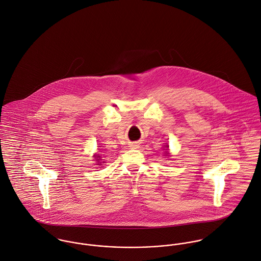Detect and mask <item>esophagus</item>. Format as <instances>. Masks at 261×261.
Here are the masks:
<instances>
[{"label":"esophagus","mask_w":261,"mask_h":261,"mask_svg":"<svg viewBox=\"0 0 261 261\" xmlns=\"http://www.w3.org/2000/svg\"><path fill=\"white\" fill-rule=\"evenodd\" d=\"M130 147H131V148L136 149V148H138V147H139V145L137 144V143H132V144L130 145Z\"/></svg>","instance_id":"1"}]
</instances>
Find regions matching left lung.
<instances>
[{
	"label": "left lung",
	"mask_w": 261,
	"mask_h": 261,
	"mask_svg": "<svg viewBox=\"0 0 261 261\" xmlns=\"http://www.w3.org/2000/svg\"><path fill=\"white\" fill-rule=\"evenodd\" d=\"M166 148H168V146L166 145ZM166 154H167V149H166Z\"/></svg>",
	"instance_id": "1"
}]
</instances>
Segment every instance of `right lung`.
I'll list each match as a JSON object with an SVG mask.
<instances>
[{"instance_id": "add662e5", "label": "right lung", "mask_w": 261, "mask_h": 261, "mask_svg": "<svg viewBox=\"0 0 261 261\" xmlns=\"http://www.w3.org/2000/svg\"><path fill=\"white\" fill-rule=\"evenodd\" d=\"M94 156H96V158H97V161H99L100 160V156H98V155H94ZM95 158V159H96ZM99 165H101V164H99Z\"/></svg>"}]
</instances>
